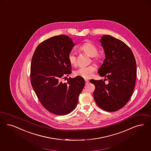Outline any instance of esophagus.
Listing matches in <instances>:
<instances>
[{"mask_svg":"<svg viewBox=\"0 0 151 151\" xmlns=\"http://www.w3.org/2000/svg\"><path fill=\"white\" fill-rule=\"evenodd\" d=\"M85 84H88L89 83V80L88 79H85Z\"/></svg>","mask_w":151,"mask_h":151,"instance_id":"esophagus-1","label":"esophagus"}]
</instances>
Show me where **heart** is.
<instances>
[{"label":"heart","mask_w":151,"mask_h":151,"mask_svg":"<svg viewBox=\"0 0 151 151\" xmlns=\"http://www.w3.org/2000/svg\"><path fill=\"white\" fill-rule=\"evenodd\" d=\"M80 49L84 52L91 57H96L98 54V49L96 46L90 42H86L82 45ZM98 58H97L98 60ZM68 60L69 63L73 66L76 65L77 57L73 52H70L68 55ZM96 71V68L93 66L81 67L74 71V75L82 77L83 78H91L93 73Z\"/></svg>","instance_id":"obj_1"}]
</instances>
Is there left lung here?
I'll use <instances>...</instances> for the list:
<instances>
[{"mask_svg": "<svg viewBox=\"0 0 151 151\" xmlns=\"http://www.w3.org/2000/svg\"><path fill=\"white\" fill-rule=\"evenodd\" d=\"M105 59L98 73L109 80L91 79L95 85L93 97L97 105L104 111L114 112L122 108L130 99L135 84L137 65L130 48L120 40L109 35L101 37Z\"/></svg>", "mask_w": 151, "mask_h": 151, "instance_id": "1", "label": "left lung"}]
</instances>
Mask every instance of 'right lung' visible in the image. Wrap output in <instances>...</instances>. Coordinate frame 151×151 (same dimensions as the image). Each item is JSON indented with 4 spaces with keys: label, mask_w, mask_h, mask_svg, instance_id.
<instances>
[{
    "label": "right lung",
    "mask_w": 151,
    "mask_h": 151,
    "mask_svg": "<svg viewBox=\"0 0 151 151\" xmlns=\"http://www.w3.org/2000/svg\"><path fill=\"white\" fill-rule=\"evenodd\" d=\"M75 43L70 37L53 36L41 42L33 54L31 63V83L39 100L50 112L70 114L76 107L85 85L83 78L62 79L71 73L68 60Z\"/></svg>",
    "instance_id": "obj_1"
}]
</instances>
